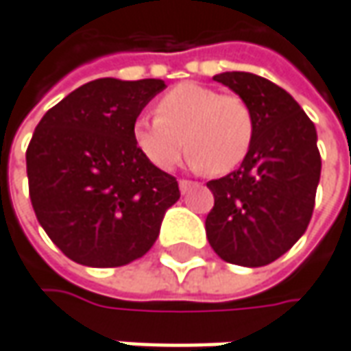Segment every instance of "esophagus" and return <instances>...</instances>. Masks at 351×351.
Returning a JSON list of instances; mask_svg holds the SVG:
<instances>
[{"instance_id":"34e87169","label":"esophagus","mask_w":351,"mask_h":351,"mask_svg":"<svg viewBox=\"0 0 351 351\" xmlns=\"http://www.w3.org/2000/svg\"><path fill=\"white\" fill-rule=\"evenodd\" d=\"M194 186H196V182H192V180H186V178L178 180V188H180V192H182V194H186L188 190Z\"/></svg>"}]
</instances>
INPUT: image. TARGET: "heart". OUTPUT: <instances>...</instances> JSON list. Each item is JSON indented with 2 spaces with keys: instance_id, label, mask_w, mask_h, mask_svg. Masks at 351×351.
<instances>
[{
  "instance_id": "1",
  "label": "heart",
  "mask_w": 351,
  "mask_h": 351,
  "mask_svg": "<svg viewBox=\"0 0 351 351\" xmlns=\"http://www.w3.org/2000/svg\"><path fill=\"white\" fill-rule=\"evenodd\" d=\"M155 118L134 124L138 149L155 167L171 171L182 157L194 169L229 173L245 161L254 138L252 110L241 97L199 83H180L155 104Z\"/></svg>"
}]
</instances>
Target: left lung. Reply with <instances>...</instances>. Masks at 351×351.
<instances>
[{"instance_id": "1", "label": "left lung", "mask_w": 351, "mask_h": 351, "mask_svg": "<svg viewBox=\"0 0 351 351\" xmlns=\"http://www.w3.org/2000/svg\"><path fill=\"white\" fill-rule=\"evenodd\" d=\"M252 110L254 138L241 167L210 180L206 235L225 262L258 268L285 254L307 231L320 180L317 130L297 101L247 71L213 75Z\"/></svg>"}]
</instances>
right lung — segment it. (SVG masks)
<instances>
[{"instance_id":"right-lung-1","label":"right lung","mask_w":351,"mask_h":351,"mask_svg":"<svg viewBox=\"0 0 351 351\" xmlns=\"http://www.w3.org/2000/svg\"><path fill=\"white\" fill-rule=\"evenodd\" d=\"M163 79L89 81L52 106L27 149L38 223L67 258L116 268L141 258L180 198L175 176L143 157L134 124Z\"/></svg>"}]
</instances>
